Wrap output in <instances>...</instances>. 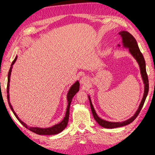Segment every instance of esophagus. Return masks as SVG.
<instances>
[{"label": "esophagus", "mask_w": 155, "mask_h": 155, "mask_svg": "<svg viewBox=\"0 0 155 155\" xmlns=\"http://www.w3.org/2000/svg\"><path fill=\"white\" fill-rule=\"evenodd\" d=\"M89 79L87 77H82L81 79H80V84L83 86H87V84H89Z\"/></svg>", "instance_id": "34e87169"}]
</instances>
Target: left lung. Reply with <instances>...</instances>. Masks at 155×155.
<instances>
[{
	"mask_svg": "<svg viewBox=\"0 0 155 155\" xmlns=\"http://www.w3.org/2000/svg\"><path fill=\"white\" fill-rule=\"evenodd\" d=\"M119 34H120L121 35V37H122L123 47L126 48H129V52L131 53V54L132 56H133L134 59L136 60V61L138 62V64L139 65V67H140V70L141 77H142L143 83H144V94H143L142 101H141L140 104L139 105L138 108L137 110H136L135 114L134 115V116H132L131 118L129 119V120L124 121V122H108V121L102 120L101 118H100L97 115L95 110L94 108L90 96H88L89 103H90L91 112H92L94 120L97 122V123L100 125V126H101L102 127L106 128V129H113V128L126 126V125L129 124L130 123L133 122V121L137 117L139 113H140L141 109H142L143 105H144L145 101L146 99V97L147 96V94H148V90H149V82H148V78H147V75L146 73V68H145V61L144 57H143L142 53L140 52V49L138 48L137 42H136V39L134 38L133 35H132L131 33L127 32V31H120V32L119 33ZM120 46V45H118V47Z\"/></svg>",
	"mask_w": 155,
	"mask_h": 155,
	"instance_id": "left-lung-1",
	"label": "left lung"
}]
</instances>
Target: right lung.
Here are the masks:
<instances>
[{
	"instance_id": "obj_1",
	"label": "right lung",
	"mask_w": 155,
	"mask_h": 155,
	"mask_svg": "<svg viewBox=\"0 0 155 155\" xmlns=\"http://www.w3.org/2000/svg\"><path fill=\"white\" fill-rule=\"evenodd\" d=\"M17 59V56H16L15 59H14V61H12V64H11V67L9 70L8 72V86H7V96H8V104L9 105H10L11 110L14 113V115L16 117L17 119L19 121V122L23 125L24 127H25L26 129H28L31 131L32 132H34V133L38 134V135H54V134H59L60 132H61L63 130H64L65 128L66 127L67 124H68V118H69V110H70V105H71V103L72 101V99L73 98V96L75 95L76 93L78 92L80 89V83L79 82L76 81L74 84L71 87L70 89H69L68 94H67V100H68V105H67V108H66V115H65L64 118L63 119V120L61 122H59V124H57L54 126L49 127V128H40V127H28L27 124H26L25 123L22 122V121L20 120L19 118V117L17 116V115L15 113L14 109L11 105L10 102V95H9V89H10V75H11V72H12V66L14 65V64L16 61V60Z\"/></svg>"
}]
</instances>
